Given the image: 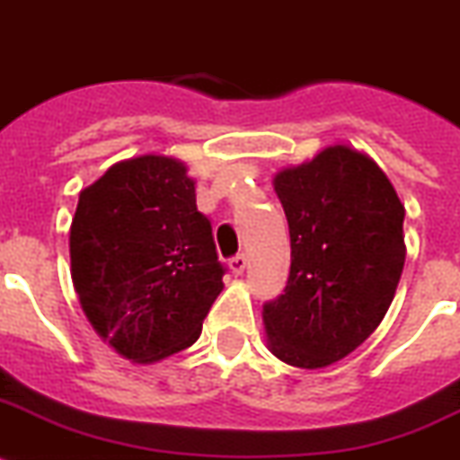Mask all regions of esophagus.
I'll use <instances>...</instances> for the list:
<instances>
[{
    "instance_id": "34e87169",
    "label": "esophagus",
    "mask_w": 460,
    "mask_h": 460,
    "mask_svg": "<svg viewBox=\"0 0 460 460\" xmlns=\"http://www.w3.org/2000/svg\"><path fill=\"white\" fill-rule=\"evenodd\" d=\"M230 270H233L234 275H242V272L246 270V256H244V253H237L234 258H230Z\"/></svg>"
}]
</instances>
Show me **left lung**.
Wrapping results in <instances>:
<instances>
[{
    "label": "left lung",
    "mask_w": 460,
    "mask_h": 460,
    "mask_svg": "<svg viewBox=\"0 0 460 460\" xmlns=\"http://www.w3.org/2000/svg\"><path fill=\"white\" fill-rule=\"evenodd\" d=\"M287 214L291 270L263 305L268 348L298 369H324L369 339L400 284L404 207L381 166L329 146L272 181Z\"/></svg>",
    "instance_id": "1"
}]
</instances>
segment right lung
<instances>
[{"label":"right lung","instance_id":"add662e5","mask_svg":"<svg viewBox=\"0 0 460 460\" xmlns=\"http://www.w3.org/2000/svg\"><path fill=\"white\" fill-rule=\"evenodd\" d=\"M70 265L91 326L136 364L195 343L226 275L195 181L164 155L117 162L79 192Z\"/></svg>","mask_w":460,"mask_h":460}]
</instances>
